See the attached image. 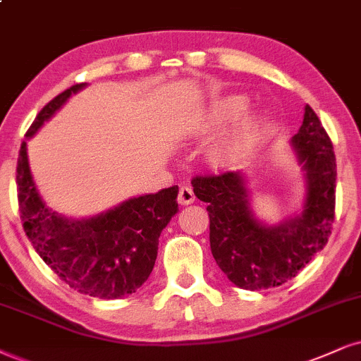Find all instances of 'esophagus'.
<instances>
[{"instance_id":"obj_1","label":"esophagus","mask_w":361,"mask_h":361,"mask_svg":"<svg viewBox=\"0 0 361 361\" xmlns=\"http://www.w3.org/2000/svg\"><path fill=\"white\" fill-rule=\"evenodd\" d=\"M195 199L194 195V190L189 188V185H182V188L179 189V197H177V201H179V204H182V206H188V204H192Z\"/></svg>"}]
</instances>
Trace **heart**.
<instances>
[{
    "label": "heart",
    "mask_w": 361,
    "mask_h": 361,
    "mask_svg": "<svg viewBox=\"0 0 361 361\" xmlns=\"http://www.w3.org/2000/svg\"><path fill=\"white\" fill-rule=\"evenodd\" d=\"M243 99H231L228 104L224 105V109L219 112V117L224 118V117H229V115H234L235 112H239V110L243 109ZM249 128V122H243L241 126L235 128L234 132H231L228 137H224V139L217 142V144L212 145L211 149V159L212 162H224L226 159H229V155L235 152V150L239 149V145L243 144V140L246 139Z\"/></svg>",
    "instance_id": "obj_1"
}]
</instances>
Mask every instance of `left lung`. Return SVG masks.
<instances>
[{
    "label": "left lung",
    "instance_id": "obj_1",
    "mask_svg": "<svg viewBox=\"0 0 361 361\" xmlns=\"http://www.w3.org/2000/svg\"><path fill=\"white\" fill-rule=\"evenodd\" d=\"M305 172L303 212L278 226L257 221L241 172L195 176L194 194L207 202L209 241L222 273L243 289L281 286L326 246L335 221L336 159L333 144L310 105L291 139Z\"/></svg>",
    "mask_w": 361,
    "mask_h": 361
}]
</instances>
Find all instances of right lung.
<instances>
[{"label": "right lung", "mask_w": 361, "mask_h": 361, "mask_svg": "<svg viewBox=\"0 0 361 361\" xmlns=\"http://www.w3.org/2000/svg\"><path fill=\"white\" fill-rule=\"evenodd\" d=\"M85 83L66 88L39 110L18 155L16 185L23 229L39 257L70 288L100 300L132 295L149 279L162 229L177 214L179 188L128 199L90 219H66L44 206L31 176L26 140Z\"/></svg>", "instance_id": "add662e5"}]
</instances>
